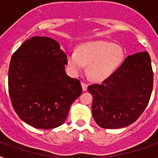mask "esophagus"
Masks as SVG:
<instances>
[{"mask_svg":"<svg viewBox=\"0 0 158 158\" xmlns=\"http://www.w3.org/2000/svg\"><path fill=\"white\" fill-rule=\"evenodd\" d=\"M81 87H82V90L83 91H87V84L83 83V82H81Z\"/></svg>","mask_w":158,"mask_h":158,"instance_id":"esophagus-1","label":"esophagus"}]
</instances>
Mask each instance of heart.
<instances>
[{
    "label": "heart",
    "instance_id": "b5f03b06",
    "mask_svg": "<svg viewBox=\"0 0 158 158\" xmlns=\"http://www.w3.org/2000/svg\"><path fill=\"white\" fill-rule=\"evenodd\" d=\"M124 58L120 46L106 41H93L81 44L77 52H70L66 62L73 75H78L87 66L90 79L101 82L115 73Z\"/></svg>",
    "mask_w": 158,
    "mask_h": 158
}]
</instances>
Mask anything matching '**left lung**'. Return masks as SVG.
<instances>
[{
  "mask_svg": "<svg viewBox=\"0 0 158 158\" xmlns=\"http://www.w3.org/2000/svg\"><path fill=\"white\" fill-rule=\"evenodd\" d=\"M153 71L148 52L128 56L115 73L101 84L90 85L92 113L100 127L119 129L134 123L148 104Z\"/></svg>",
  "mask_w": 158,
  "mask_h": 158,
  "instance_id": "left-lung-1",
  "label": "left lung"
}]
</instances>
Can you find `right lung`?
I'll return each mask as SVG.
<instances>
[{
	"instance_id": "obj_1",
	"label": "right lung",
	"mask_w": 158,
	"mask_h": 158,
	"mask_svg": "<svg viewBox=\"0 0 158 158\" xmlns=\"http://www.w3.org/2000/svg\"><path fill=\"white\" fill-rule=\"evenodd\" d=\"M65 53L56 40L35 36L12 55L8 89L18 117L37 129H54L67 118L71 105L81 94L79 80L65 71Z\"/></svg>"
}]
</instances>
